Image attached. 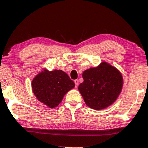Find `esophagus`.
Masks as SVG:
<instances>
[{
	"mask_svg": "<svg viewBox=\"0 0 148 148\" xmlns=\"http://www.w3.org/2000/svg\"><path fill=\"white\" fill-rule=\"evenodd\" d=\"M74 83H75V87L77 88V87L78 86V85H79V81H78L77 79H75Z\"/></svg>",
	"mask_w": 148,
	"mask_h": 148,
	"instance_id": "34e87169",
	"label": "esophagus"
}]
</instances>
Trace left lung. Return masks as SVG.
Segmentation results:
<instances>
[{"label": "left lung", "mask_w": 148, "mask_h": 148, "mask_svg": "<svg viewBox=\"0 0 148 148\" xmlns=\"http://www.w3.org/2000/svg\"><path fill=\"white\" fill-rule=\"evenodd\" d=\"M78 89L86 104L97 110L112 104L123 86L121 73L106 62L84 71Z\"/></svg>", "instance_id": "8db88e82"}]
</instances>
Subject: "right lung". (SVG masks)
Instances as JSON below:
<instances>
[{
	"label": "right lung",
	"mask_w": 148,
	"mask_h": 148,
	"mask_svg": "<svg viewBox=\"0 0 148 148\" xmlns=\"http://www.w3.org/2000/svg\"><path fill=\"white\" fill-rule=\"evenodd\" d=\"M32 90L37 99L51 108L58 106L75 84L62 70H45L33 79Z\"/></svg>",
	"instance_id": "obj_1"
}]
</instances>
